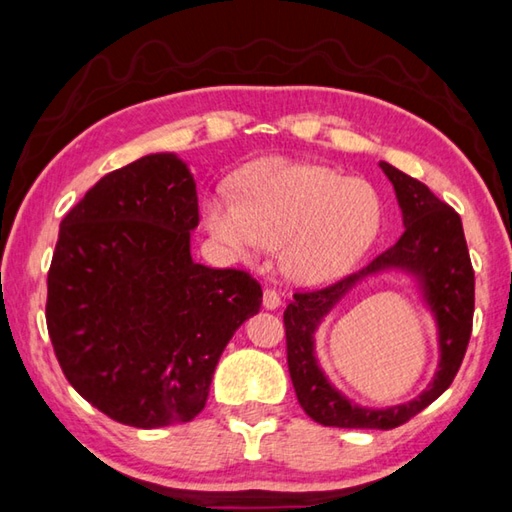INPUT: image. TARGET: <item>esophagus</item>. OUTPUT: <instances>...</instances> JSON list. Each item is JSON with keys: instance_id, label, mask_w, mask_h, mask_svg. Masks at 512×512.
I'll list each match as a JSON object with an SVG mask.
<instances>
[{"instance_id": "1", "label": "esophagus", "mask_w": 512, "mask_h": 512, "mask_svg": "<svg viewBox=\"0 0 512 512\" xmlns=\"http://www.w3.org/2000/svg\"><path fill=\"white\" fill-rule=\"evenodd\" d=\"M262 304H264V308H266V310H277L279 306H282V297H279L277 290H273V288H266V290H264V299H262Z\"/></svg>"}]
</instances>
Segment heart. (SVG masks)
<instances>
[{
  "instance_id": "1",
  "label": "heart",
  "mask_w": 512,
  "mask_h": 512,
  "mask_svg": "<svg viewBox=\"0 0 512 512\" xmlns=\"http://www.w3.org/2000/svg\"><path fill=\"white\" fill-rule=\"evenodd\" d=\"M204 224L246 262L279 248L290 282L326 286L348 275L375 244L382 202L373 186L335 168L270 157L239 173L237 197L204 199Z\"/></svg>"
}]
</instances>
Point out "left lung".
Segmentation results:
<instances>
[{"label":"left lung","instance_id":"1","mask_svg":"<svg viewBox=\"0 0 512 512\" xmlns=\"http://www.w3.org/2000/svg\"><path fill=\"white\" fill-rule=\"evenodd\" d=\"M379 168L395 188L404 222L402 237L359 273L317 293H297L284 310L288 370L299 406L324 426L390 430L406 424L453 384L473 330L475 273L462 219L430 193L426 184L388 162H379ZM390 272H402L414 284L420 301L436 319L440 362L431 384L417 398L404 405L373 409L355 405L329 382L318 364L314 335L357 285Z\"/></svg>","mask_w":512,"mask_h":512}]
</instances>
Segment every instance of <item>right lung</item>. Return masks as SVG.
Segmentation results:
<instances>
[{
	"instance_id": "right-lung-1",
	"label": "right lung",
	"mask_w": 512,
	"mask_h": 512,
	"mask_svg": "<svg viewBox=\"0 0 512 512\" xmlns=\"http://www.w3.org/2000/svg\"><path fill=\"white\" fill-rule=\"evenodd\" d=\"M197 184L175 153L104 175L59 224L46 324L57 362L119 424L162 428L202 413L235 330L262 288L193 262Z\"/></svg>"
}]
</instances>
